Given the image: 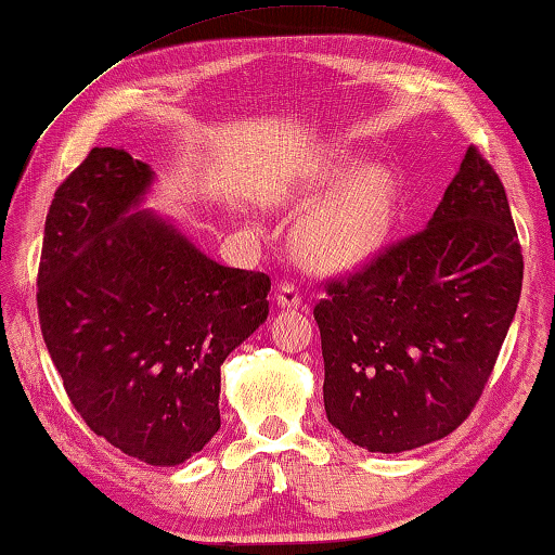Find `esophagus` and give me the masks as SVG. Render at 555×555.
<instances>
[{"label":"esophagus","instance_id":"obj_1","mask_svg":"<svg viewBox=\"0 0 555 555\" xmlns=\"http://www.w3.org/2000/svg\"><path fill=\"white\" fill-rule=\"evenodd\" d=\"M276 304L279 309H298L301 306V294H298V288L294 284H279L276 288Z\"/></svg>","mask_w":555,"mask_h":555}]
</instances>
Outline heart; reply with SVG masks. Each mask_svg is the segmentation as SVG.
<instances>
[{
  "label": "heart",
  "instance_id": "1",
  "mask_svg": "<svg viewBox=\"0 0 555 555\" xmlns=\"http://www.w3.org/2000/svg\"><path fill=\"white\" fill-rule=\"evenodd\" d=\"M315 205L294 234L298 261L315 274H348L388 244L400 184L388 165H365L348 153L325 160L309 184Z\"/></svg>",
  "mask_w": 555,
  "mask_h": 555
}]
</instances>
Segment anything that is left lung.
I'll use <instances>...</instances> for the list:
<instances>
[{"label":"left lung","mask_w":555,"mask_h":555,"mask_svg":"<svg viewBox=\"0 0 555 555\" xmlns=\"http://www.w3.org/2000/svg\"><path fill=\"white\" fill-rule=\"evenodd\" d=\"M521 281L504 184L469 147L425 230L313 309L331 425L383 454L450 435L494 371Z\"/></svg>","instance_id":"obj_1"}]
</instances>
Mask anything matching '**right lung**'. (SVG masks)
<instances>
[{
	"label": "right lung",
	"instance_id": "obj_1",
	"mask_svg": "<svg viewBox=\"0 0 555 555\" xmlns=\"http://www.w3.org/2000/svg\"><path fill=\"white\" fill-rule=\"evenodd\" d=\"M147 163L93 147L51 199L39 321L78 415L153 467L219 429V367L267 321L271 279L209 259L170 219L140 209Z\"/></svg>",
	"mask_w": 555,
	"mask_h": 555
}]
</instances>
